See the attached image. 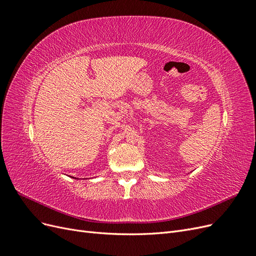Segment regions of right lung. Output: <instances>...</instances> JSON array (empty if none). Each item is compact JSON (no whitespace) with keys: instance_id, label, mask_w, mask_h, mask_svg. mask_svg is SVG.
Wrapping results in <instances>:
<instances>
[{"instance_id":"right-lung-1","label":"right lung","mask_w":256,"mask_h":256,"mask_svg":"<svg viewBox=\"0 0 256 256\" xmlns=\"http://www.w3.org/2000/svg\"><path fill=\"white\" fill-rule=\"evenodd\" d=\"M72 178H74V177H72Z\"/></svg>"}]
</instances>
